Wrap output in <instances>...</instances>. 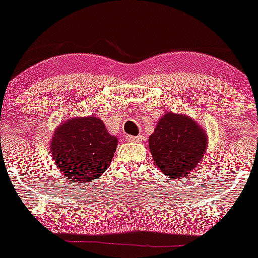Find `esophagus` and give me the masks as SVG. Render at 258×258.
<instances>
[{"instance_id": "1", "label": "esophagus", "mask_w": 258, "mask_h": 258, "mask_svg": "<svg viewBox=\"0 0 258 258\" xmlns=\"http://www.w3.org/2000/svg\"><path fill=\"white\" fill-rule=\"evenodd\" d=\"M126 141H128V142H141L142 141V136L127 135L126 136Z\"/></svg>"}]
</instances>
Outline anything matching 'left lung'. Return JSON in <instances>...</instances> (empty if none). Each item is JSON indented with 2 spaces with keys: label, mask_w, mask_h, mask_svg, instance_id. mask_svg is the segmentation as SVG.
<instances>
[{
  "label": "left lung",
  "mask_w": 258,
  "mask_h": 258,
  "mask_svg": "<svg viewBox=\"0 0 258 258\" xmlns=\"http://www.w3.org/2000/svg\"><path fill=\"white\" fill-rule=\"evenodd\" d=\"M149 149L159 170L177 179L200 164L207 149V136L197 121L168 111L149 137Z\"/></svg>",
  "instance_id": "1"
}]
</instances>
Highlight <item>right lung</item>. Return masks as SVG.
I'll return each instance as SVG.
<instances>
[{
	"instance_id": "add662e5",
	"label": "right lung",
	"mask_w": 258,
	"mask_h": 258,
	"mask_svg": "<svg viewBox=\"0 0 258 258\" xmlns=\"http://www.w3.org/2000/svg\"><path fill=\"white\" fill-rule=\"evenodd\" d=\"M117 138L106 131L99 117H74L55 128L52 159L64 177L74 182H93L110 166Z\"/></svg>"
}]
</instances>
